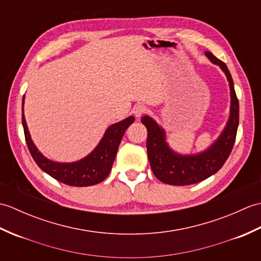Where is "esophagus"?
Wrapping results in <instances>:
<instances>
[{
	"instance_id": "34e87169",
	"label": "esophagus",
	"mask_w": 261,
	"mask_h": 261,
	"mask_svg": "<svg viewBox=\"0 0 261 261\" xmlns=\"http://www.w3.org/2000/svg\"><path fill=\"white\" fill-rule=\"evenodd\" d=\"M146 112H147V107L145 104H137L134 109V113L137 118H140V116L142 114H145Z\"/></svg>"
}]
</instances>
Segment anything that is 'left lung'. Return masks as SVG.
<instances>
[{
	"instance_id": "1",
	"label": "left lung",
	"mask_w": 261,
	"mask_h": 261,
	"mask_svg": "<svg viewBox=\"0 0 261 261\" xmlns=\"http://www.w3.org/2000/svg\"><path fill=\"white\" fill-rule=\"evenodd\" d=\"M205 55L224 71L229 81L231 107L230 116L222 134L206 150L196 154H179L171 150L166 142V134L150 116H142L141 122L148 131L147 152L151 169L157 178L165 184L185 186L196 184L214 175L221 169L233 148L238 125H239V101L234 91L233 80L226 65L216 58L212 53Z\"/></svg>"
}]
</instances>
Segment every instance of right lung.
<instances>
[{"instance_id": "1", "label": "right lung", "mask_w": 261, "mask_h": 261, "mask_svg": "<svg viewBox=\"0 0 261 261\" xmlns=\"http://www.w3.org/2000/svg\"><path fill=\"white\" fill-rule=\"evenodd\" d=\"M23 103L24 96L22 99V125H23L27 146L29 148L33 160L53 178L69 186H92L107 178L112 169L122 137L129 125L135 122L134 116H129V118L109 126L96 148L88 156L79 162L56 163L43 156L31 140L23 114Z\"/></svg>"}]
</instances>
